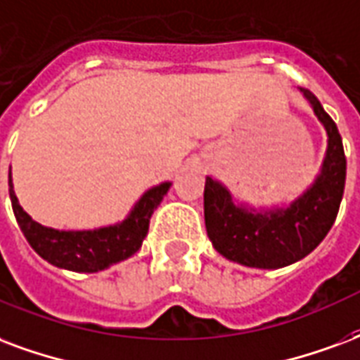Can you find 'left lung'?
Returning a JSON list of instances; mask_svg holds the SVG:
<instances>
[{"mask_svg": "<svg viewBox=\"0 0 360 360\" xmlns=\"http://www.w3.org/2000/svg\"><path fill=\"white\" fill-rule=\"evenodd\" d=\"M328 133V148L316 181L288 207L254 212L236 206L221 183L206 177L204 219L214 248L223 257L246 267L278 269L311 254L336 221L345 187V153L336 122L319 98L300 87Z\"/></svg>", "mask_w": 360, "mask_h": 360, "instance_id": "left-lung-1", "label": "left lung"}]
</instances>
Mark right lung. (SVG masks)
<instances>
[{"label": "right lung", "mask_w": 360, "mask_h": 360, "mask_svg": "<svg viewBox=\"0 0 360 360\" xmlns=\"http://www.w3.org/2000/svg\"><path fill=\"white\" fill-rule=\"evenodd\" d=\"M172 187L162 183L146 191L135 204L131 214L118 225L95 231H57L39 225L18 204L9 175V196L17 223L34 252L55 267L74 273H97L114 263L124 262L141 248L148 233V223L154 210Z\"/></svg>", "instance_id": "obj_1"}]
</instances>
